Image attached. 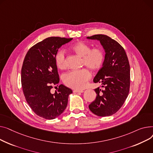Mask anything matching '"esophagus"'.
I'll return each mask as SVG.
<instances>
[{
    "label": "esophagus",
    "mask_w": 153,
    "mask_h": 153,
    "mask_svg": "<svg viewBox=\"0 0 153 153\" xmlns=\"http://www.w3.org/2000/svg\"><path fill=\"white\" fill-rule=\"evenodd\" d=\"M73 91L74 93H83L84 92L83 90H77V89H74Z\"/></svg>",
    "instance_id": "34e87169"
}]
</instances>
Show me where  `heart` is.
Listing matches in <instances>:
<instances>
[{
	"mask_svg": "<svg viewBox=\"0 0 153 153\" xmlns=\"http://www.w3.org/2000/svg\"><path fill=\"white\" fill-rule=\"evenodd\" d=\"M70 49L76 54L82 57V64L93 70H100L103 65L105 60V54L103 50L99 48L91 49V46L85 42L79 41L70 47ZM57 67L60 70L66 68L64 51H57L54 57ZM91 77L90 71L86 68L72 71L65 74L63 81L68 87L80 90L85 88L89 79Z\"/></svg>",
	"mask_w": 153,
	"mask_h": 153,
	"instance_id": "obj_1",
	"label": "heart"
}]
</instances>
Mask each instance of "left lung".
<instances>
[{
	"label": "left lung",
	"instance_id": "obj_1",
	"mask_svg": "<svg viewBox=\"0 0 153 153\" xmlns=\"http://www.w3.org/2000/svg\"><path fill=\"white\" fill-rule=\"evenodd\" d=\"M86 38L100 41L105 52L104 64L93 79L94 83H101L103 89H94L97 96L89 108L97 116H110L121 108L128 95V59L121 45L108 36L96 34Z\"/></svg>",
	"mask_w": 153,
	"mask_h": 153
}]
</instances>
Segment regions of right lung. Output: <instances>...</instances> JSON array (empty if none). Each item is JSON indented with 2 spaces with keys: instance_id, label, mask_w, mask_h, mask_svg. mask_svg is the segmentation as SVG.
<instances>
[{
  "instance_id": "right-lung-1",
  "label": "right lung",
  "mask_w": 153,
  "mask_h": 153,
  "mask_svg": "<svg viewBox=\"0 0 153 153\" xmlns=\"http://www.w3.org/2000/svg\"><path fill=\"white\" fill-rule=\"evenodd\" d=\"M73 38L50 37L36 44L26 53L22 68V86L26 101L33 112L46 119L57 117L67 107L71 89L58 85L59 76L54 57L58 49Z\"/></svg>"
}]
</instances>
